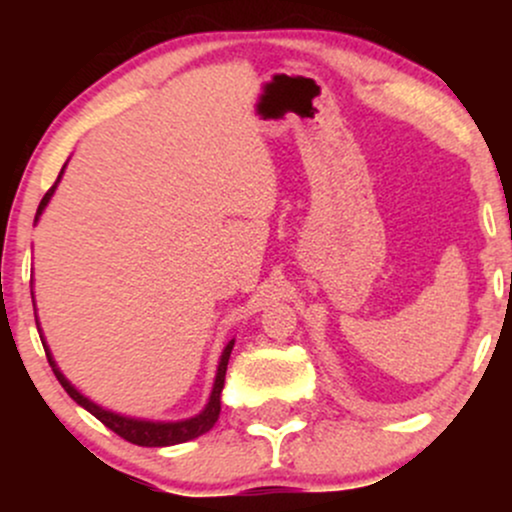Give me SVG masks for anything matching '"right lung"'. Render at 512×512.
Wrapping results in <instances>:
<instances>
[{
  "label": "right lung",
  "mask_w": 512,
  "mask_h": 512,
  "mask_svg": "<svg viewBox=\"0 0 512 512\" xmlns=\"http://www.w3.org/2000/svg\"><path fill=\"white\" fill-rule=\"evenodd\" d=\"M64 168H67V163H64ZM64 168H62V173H64ZM62 173L57 175L55 185H52L50 190L45 192V197L40 199L38 214H35V223H38L40 214H43L45 207H48V202L52 199V195H55L57 185H60V180H62ZM35 325H38V332H40L38 317H35ZM40 339H43L45 354H48L52 373L57 375V380H60V385L64 387V390H67V395L72 397L74 402L79 404V407H84L86 411H91V414L96 416L98 421H103V424L108 426L110 431H115L120 438L129 440V443L144 445V448H166V445L187 443V440L199 438V436H202V433H207L209 428H214L216 421H219V414H221V390H223V383H226L228 358H231V351H233V344H236V339H231V342L223 346L221 361H219V368H216V378H214V387H211L209 402L204 404V409L199 411V414L190 416V419H182V421H146V419H134V416L115 414V411L103 409L101 404L91 402V399H88L86 395H81V392L76 390V387L69 383L67 378H64V373H62L60 368H57L55 358H52V351L48 349V342H45L43 332H40Z\"/></svg>",
  "instance_id": "add662e5"
}]
</instances>
